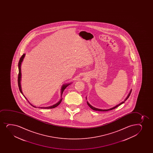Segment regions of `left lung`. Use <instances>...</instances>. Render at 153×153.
Wrapping results in <instances>:
<instances>
[{
    "label": "left lung",
    "mask_w": 153,
    "mask_h": 153,
    "mask_svg": "<svg viewBox=\"0 0 153 153\" xmlns=\"http://www.w3.org/2000/svg\"><path fill=\"white\" fill-rule=\"evenodd\" d=\"M131 91H132V89L131 90H130V92H129V93H128V95L127 96V97H126V98L125 99V100L123 101V102H121V103H120V104H118V105H115V107H114L111 108H110V109H104V110H102V109H98V108H97L95 107H93V106H92L88 102H87V105H89V107L91 109H92V110H94V111H109V110H113V109H115L116 108L118 107L119 105H121V104H123V103H124L125 102V101L128 99V98L129 97H130V94H131ZM86 100H87V97H86Z\"/></svg>",
    "instance_id": "1"
}]
</instances>
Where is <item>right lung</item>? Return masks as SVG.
Here are the masks:
<instances>
[{
	"instance_id": "obj_1",
	"label": "right lung",
	"mask_w": 153,
	"mask_h": 153,
	"mask_svg": "<svg viewBox=\"0 0 153 153\" xmlns=\"http://www.w3.org/2000/svg\"><path fill=\"white\" fill-rule=\"evenodd\" d=\"M25 53H24V54L22 56H21L19 62V63H18L19 74H18V87H19V89L20 91L21 92V94H22L25 97V98H26V100H27V98H26V97H25V95H23V92L22 91V89H21V83H20L21 78V65L22 62L23 61V59L25 58ZM71 84V83H67V84H64L63 86H62L61 90V98L60 100H59L57 103L55 104V105H51V106H49V107L38 108H41V109H53V108H55L56 107H57L58 105H59L60 103L61 102L62 100V94L63 93V91H64V90L65 89V88H66L67 86H68L69 85ZM27 101H28V100H27ZM28 102L30 103V105H32L33 107L37 108V107L34 106V105H33L32 104H30V102H28Z\"/></svg>"
}]
</instances>
